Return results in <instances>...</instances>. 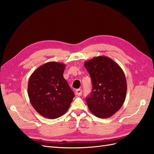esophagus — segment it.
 <instances>
[{"instance_id": "obj_1", "label": "esophagus", "mask_w": 154, "mask_h": 154, "mask_svg": "<svg viewBox=\"0 0 154 154\" xmlns=\"http://www.w3.org/2000/svg\"><path fill=\"white\" fill-rule=\"evenodd\" d=\"M82 94V90L79 88V89H76L75 91V94L76 96H81Z\"/></svg>"}]
</instances>
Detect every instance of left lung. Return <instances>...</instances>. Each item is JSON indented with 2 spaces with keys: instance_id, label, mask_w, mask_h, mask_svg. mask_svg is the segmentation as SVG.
<instances>
[{
  "instance_id": "1",
  "label": "left lung",
  "mask_w": 154,
  "mask_h": 154,
  "mask_svg": "<svg viewBox=\"0 0 154 154\" xmlns=\"http://www.w3.org/2000/svg\"><path fill=\"white\" fill-rule=\"evenodd\" d=\"M92 79V91L86 98L88 109L100 118H108L123 105L127 83L122 69L113 60L99 56L84 62Z\"/></svg>"
}]
</instances>
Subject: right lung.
Here are the masks:
<instances>
[{
    "mask_svg": "<svg viewBox=\"0 0 154 154\" xmlns=\"http://www.w3.org/2000/svg\"><path fill=\"white\" fill-rule=\"evenodd\" d=\"M66 65L45 63L37 68L29 79L27 93L35 110L44 118L56 119L69 109L74 97L63 74Z\"/></svg>",
    "mask_w": 154,
    "mask_h": 154,
    "instance_id": "add662e5",
    "label": "right lung"
}]
</instances>
